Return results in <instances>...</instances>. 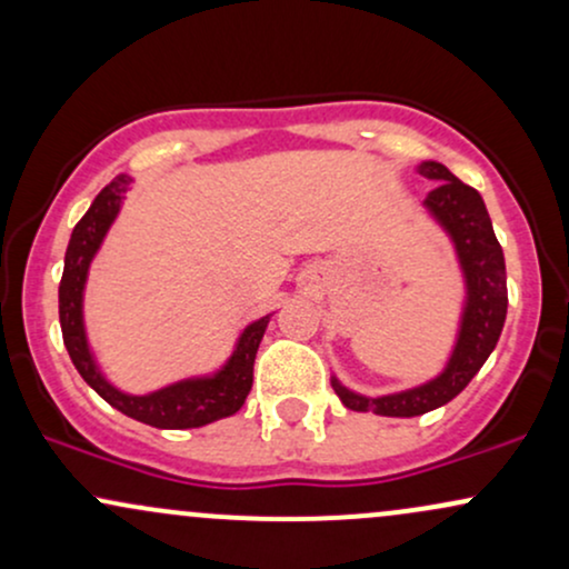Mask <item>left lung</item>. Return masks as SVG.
Wrapping results in <instances>:
<instances>
[{
    "instance_id": "left-lung-1",
    "label": "left lung",
    "mask_w": 569,
    "mask_h": 569,
    "mask_svg": "<svg viewBox=\"0 0 569 569\" xmlns=\"http://www.w3.org/2000/svg\"><path fill=\"white\" fill-rule=\"evenodd\" d=\"M417 173L430 181H439L422 200V206L455 246L457 264H460L462 283H466L460 329H457L455 348L449 352V361L441 375L417 385V388L388 396H363L331 377V388L339 401L352 411H375L382 417H417L443 407L457 393H462L476 371L485 367L489 352L498 345L502 323H506V259H502V248L495 238L485 200L473 187L462 184L447 166L436 160H422L417 166Z\"/></svg>"
}]
</instances>
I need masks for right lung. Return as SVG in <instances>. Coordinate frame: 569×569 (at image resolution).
I'll return each instance as SVG.
<instances>
[{
  "label": "right lung",
  "instance_id": "right-lung-1",
  "mask_svg": "<svg viewBox=\"0 0 569 569\" xmlns=\"http://www.w3.org/2000/svg\"><path fill=\"white\" fill-rule=\"evenodd\" d=\"M130 184H133V179L126 173L109 181L96 194L93 206L88 208V213L77 221L74 232H71L67 259H63V278L61 286H58V318H61L63 345H67L71 363L80 371L82 380L109 407L152 428H202L208 422L221 420V417L234 415L246 403V396L251 393L253 382V361H257L259 342H262L272 312L257 318L240 331L232 356L213 375L187 377V380L166 385V388L143 396L126 393V390L109 382L101 367H98L93 350H90L88 335H84V283H88L90 262L96 259L109 227L114 224Z\"/></svg>",
  "mask_w": 569,
  "mask_h": 569
}]
</instances>
